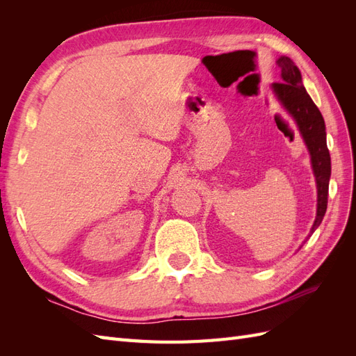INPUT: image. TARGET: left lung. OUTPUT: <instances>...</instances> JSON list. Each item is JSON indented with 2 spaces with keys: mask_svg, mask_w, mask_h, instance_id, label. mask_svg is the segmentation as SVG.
I'll return each instance as SVG.
<instances>
[{
  "mask_svg": "<svg viewBox=\"0 0 356 356\" xmlns=\"http://www.w3.org/2000/svg\"><path fill=\"white\" fill-rule=\"evenodd\" d=\"M276 63L281 68V83H273L272 92L297 124L298 132L310 154V165L316 182V217L307 234L309 239L322 222L328 202L331 157L327 147L325 122L318 106L306 92L303 80H301V72L296 63L288 56H281Z\"/></svg>",
  "mask_w": 356,
  "mask_h": 356,
  "instance_id": "obj_1",
  "label": "left lung"
}]
</instances>
